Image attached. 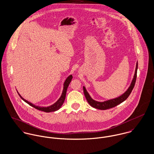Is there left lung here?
<instances>
[{
	"mask_svg": "<svg viewBox=\"0 0 154 154\" xmlns=\"http://www.w3.org/2000/svg\"><path fill=\"white\" fill-rule=\"evenodd\" d=\"M137 65H136V69L135 71L134 76V78L132 80V82L129 85V87H128L127 90L124 93H123L122 95H120L119 97H116L115 99H110V100L104 101V102L96 101V100H93L90 97V94L86 90L85 87L83 86V91H84L85 96L87 102L89 103V104L91 106H92L93 107L96 108V109H98L100 110H106V109H109L114 107L116 106L117 105L120 104L121 103L124 102L129 97V96L131 93V92L134 87V85H135V82H136V79H137Z\"/></svg>",
	"mask_w": 154,
	"mask_h": 154,
	"instance_id": "8db88e82",
	"label": "left lung"
}]
</instances>
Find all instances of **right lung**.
Returning a JSON list of instances; mask_svg holds the SVG:
<instances>
[{
    "mask_svg": "<svg viewBox=\"0 0 154 154\" xmlns=\"http://www.w3.org/2000/svg\"><path fill=\"white\" fill-rule=\"evenodd\" d=\"M72 79V75H69V77L66 79V80H65L64 83V87H63V93L61 94V97L59 98V99L55 103L53 104H52L50 106H47V107H41V106H35L34 104H32V103L29 102L28 101H27L26 100L24 99L20 95V94L17 91L19 96H20V97L26 103H28V104H29L30 106H32L33 107H34L35 109L45 112H54V111H57L58 109H60L61 107V106L63 105V104L64 103V102L65 100V98H66V93H67V88L69 87V85Z\"/></svg>",
    "mask_w": 154,
    "mask_h": 154,
    "instance_id": "add662e5",
    "label": "right lung"
}]
</instances>
